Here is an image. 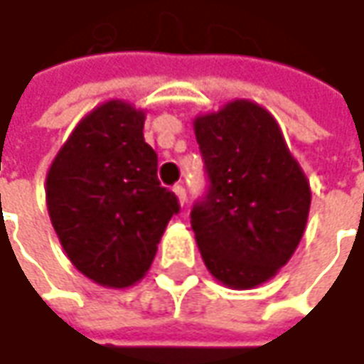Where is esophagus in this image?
Listing matches in <instances>:
<instances>
[{"label": "esophagus", "instance_id": "34e87169", "mask_svg": "<svg viewBox=\"0 0 364 364\" xmlns=\"http://www.w3.org/2000/svg\"><path fill=\"white\" fill-rule=\"evenodd\" d=\"M173 195H176L178 203L180 205L186 203V191H184V186H182V184H176V186H173Z\"/></svg>", "mask_w": 364, "mask_h": 364}]
</instances>
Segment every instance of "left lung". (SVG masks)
<instances>
[{
    "label": "left lung",
    "mask_w": 364,
    "mask_h": 364,
    "mask_svg": "<svg viewBox=\"0 0 364 364\" xmlns=\"http://www.w3.org/2000/svg\"><path fill=\"white\" fill-rule=\"evenodd\" d=\"M209 191L191 211L207 270L230 289L270 281L297 250L310 211V182L277 119L232 100L195 119Z\"/></svg>",
    "instance_id": "left-lung-1"
}]
</instances>
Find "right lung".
Wrapping results in <instances>:
<instances>
[{
  "label": "right lung",
  "mask_w": 364,
  "mask_h": 364,
  "mask_svg": "<svg viewBox=\"0 0 364 364\" xmlns=\"http://www.w3.org/2000/svg\"><path fill=\"white\" fill-rule=\"evenodd\" d=\"M144 119L125 100L102 102L75 125L46 178L48 213L68 259L111 289L146 277L167 222L180 211L157 180Z\"/></svg>",
  "instance_id": "obj_1"
}]
</instances>
